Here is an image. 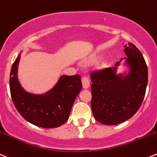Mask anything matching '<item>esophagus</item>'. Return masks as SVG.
Segmentation results:
<instances>
[{
    "mask_svg": "<svg viewBox=\"0 0 157 157\" xmlns=\"http://www.w3.org/2000/svg\"><path fill=\"white\" fill-rule=\"evenodd\" d=\"M82 83H83V87L84 89H87L90 86V80L86 77H83L82 78Z\"/></svg>",
    "mask_w": 157,
    "mask_h": 157,
    "instance_id": "34e87169",
    "label": "esophagus"
}]
</instances>
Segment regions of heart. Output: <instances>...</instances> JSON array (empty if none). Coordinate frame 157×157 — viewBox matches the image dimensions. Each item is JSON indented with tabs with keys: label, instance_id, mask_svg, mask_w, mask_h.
I'll return each instance as SVG.
<instances>
[{
	"label": "heart",
	"instance_id": "heart-1",
	"mask_svg": "<svg viewBox=\"0 0 157 157\" xmlns=\"http://www.w3.org/2000/svg\"><path fill=\"white\" fill-rule=\"evenodd\" d=\"M95 58H96V56H94V57H91V60H94V59H95Z\"/></svg>",
	"mask_w": 157,
	"mask_h": 157
}]
</instances>
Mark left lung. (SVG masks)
Returning a JSON list of instances; mask_svg holds the SVG:
<instances>
[{"label": "left lung", "mask_w": 157, "mask_h": 157, "mask_svg": "<svg viewBox=\"0 0 157 157\" xmlns=\"http://www.w3.org/2000/svg\"><path fill=\"white\" fill-rule=\"evenodd\" d=\"M125 57L113 67L91 73V108L94 117L105 125H117L131 118L140 107L148 81V70L134 44H124ZM124 60L123 72L117 73Z\"/></svg>", "instance_id": "left-lung-1"}]
</instances>
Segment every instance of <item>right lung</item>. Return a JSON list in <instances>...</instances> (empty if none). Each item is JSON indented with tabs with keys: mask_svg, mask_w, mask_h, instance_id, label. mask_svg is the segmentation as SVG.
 <instances>
[{
	"mask_svg": "<svg viewBox=\"0 0 157 157\" xmlns=\"http://www.w3.org/2000/svg\"><path fill=\"white\" fill-rule=\"evenodd\" d=\"M21 51L10 71V90L15 107L27 121L43 128H56L69 118L75 99L82 89L80 76L62 75L56 84L44 94L27 91L18 79Z\"/></svg>",
	"mask_w": 157,
	"mask_h": 157,
	"instance_id": "right-lung-1",
	"label": "right lung"
}]
</instances>
